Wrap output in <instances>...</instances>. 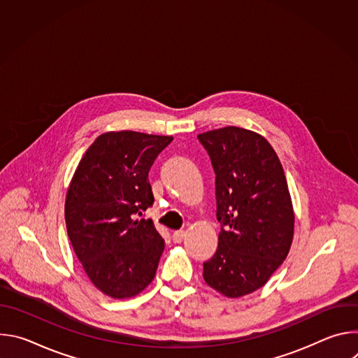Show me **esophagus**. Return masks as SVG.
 Returning a JSON list of instances; mask_svg holds the SVG:
<instances>
[{"label": "esophagus", "mask_w": 358, "mask_h": 358, "mask_svg": "<svg viewBox=\"0 0 358 358\" xmlns=\"http://www.w3.org/2000/svg\"><path fill=\"white\" fill-rule=\"evenodd\" d=\"M184 238H185V232H184V231H176V232L173 234V236H171V239H173L174 243L182 242Z\"/></svg>", "instance_id": "34e87169"}]
</instances>
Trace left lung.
I'll return each instance as SVG.
<instances>
[{"instance_id":"obj_1","label":"left lung","mask_w":358,"mask_h":358,"mask_svg":"<svg viewBox=\"0 0 358 358\" xmlns=\"http://www.w3.org/2000/svg\"><path fill=\"white\" fill-rule=\"evenodd\" d=\"M215 173L218 248L203 280L228 297L262 287L286 259L294 227L283 167L259 134L224 127L198 134Z\"/></svg>"}]
</instances>
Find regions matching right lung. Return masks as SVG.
<instances>
[{"instance_id": "right-lung-1", "label": "right lung", "mask_w": 358, "mask_h": 358, "mask_svg": "<svg viewBox=\"0 0 358 358\" xmlns=\"http://www.w3.org/2000/svg\"><path fill=\"white\" fill-rule=\"evenodd\" d=\"M170 136L110 131L86 150L65 202L68 236L92 280L115 299L131 297L156 276L164 239L151 220L148 171Z\"/></svg>"}]
</instances>
